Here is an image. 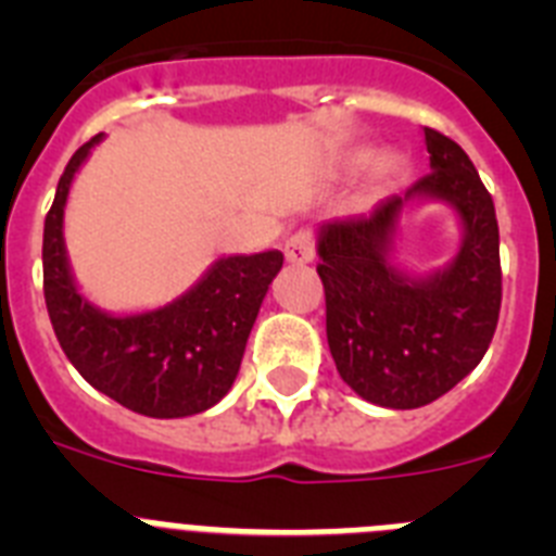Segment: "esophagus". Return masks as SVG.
Segmentation results:
<instances>
[{
	"label": "esophagus",
	"mask_w": 556,
	"mask_h": 556,
	"mask_svg": "<svg viewBox=\"0 0 556 556\" xmlns=\"http://www.w3.org/2000/svg\"><path fill=\"white\" fill-rule=\"evenodd\" d=\"M283 253H287V262L294 264V267H303V264L312 262L314 258L312 233H306V230H298V233L289 236L287 244H283Z\"/></svg>",
	"instance_id": "1"
}]
</instances>
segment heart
<instances>
[{
    "mask_svg": "<svg viewBox=\"0 0 556 556\" xmlns=\"http://www.w3.org/2000/svg\"><path fill=\"white\" fill-rule=\"evenodd\" d=\"M370 161H372L370 152H362V155H356V159H353V164L365 166V164H370ZM404 166H406V161L401 152L387 150L376 159V175L378 178H395V175H401V172H404Z\"/></svg>",
    "mask_w": 556,
    "mask_h": 556,
    "instance_id": "heart-1",
    "label": "heart"
}]
</instances>
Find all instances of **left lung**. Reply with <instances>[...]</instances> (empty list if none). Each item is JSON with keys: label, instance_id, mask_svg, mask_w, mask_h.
<instances>
[{"label": "left lung", "instance_id": "left-lung-1", "mask_svg": "<svg viewBox=\"0 0 556 556\" xmlns=\"http://www.w3.org/2000/svg\"><path fill=\"white\" fill-rule=\"evenodd\" d=\"M431 172L370 214L317 228L326 333L337 370L358 397L417 409L468 376L488 353L501 308L495 205L456 141L424 127ZM443 202L457 214L460 248L431 274L396 258L400 217Z\"/></svg>", "mask_w": 556, "mask_h": 556}]
</instances>
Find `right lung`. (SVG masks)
<instances>
[{"label":"right lung","mask_w":556,"mask_h":556,"mask_svg":"<svg viewBox=\"0 0 556 556\" xmlns=\"http://www.w3.org/2000/svg\"><path fill=\"white\" fill-rule=\"evenodd\" d=\"M102 139L100 132L72 155L43 223L49 320L68 362L102 395L159 420L200 415L233 387L283 253L219 255L184 294L144 312L116 314L91 303L72 273L63 217L77 172Z\"/></svg>","instance_id":"1"}]
</instances>
